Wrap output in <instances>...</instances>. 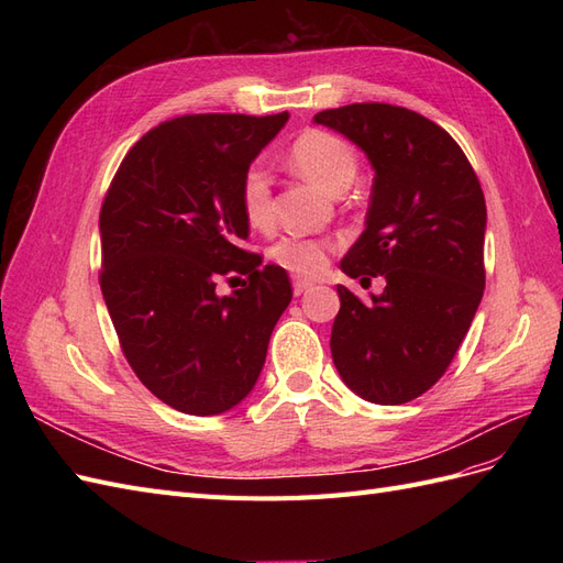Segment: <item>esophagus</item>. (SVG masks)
<instances>
[{"label":"esophagus","instance_id":"34e87169","mask_svg":"<svg viewBox=\"0 0 563 563\" xmlns=\"http://www.w3.org/2000/svg\"><path fill=\"white\" fill-rule=\"evenodd\" d=\"M314 284L310 279H294V294L296 296H302L305 291H310Z\"/></svg>","mask_w":563,"mask_h":563}]
</instances>
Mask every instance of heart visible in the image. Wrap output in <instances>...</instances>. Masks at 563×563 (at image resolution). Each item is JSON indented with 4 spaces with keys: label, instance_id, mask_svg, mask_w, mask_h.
Returning <instances> with one entry per match:
<instances>
[{
    "label": "heart",
    "instance_id": "heart-1",
    "mask_svg": "<svg viewBox=\"0 0 563 563\" xmlns=\"http://www.w3.org/2000/svg\"><path fill=\"white\" fill-rule=\"evenodd\" d=\"M288 157L298 172L329 192H343L356 174V157L352 147L323 129H308L288 147ZM240 203L246 223L255 230H267L275 223L272 209V185L261 164H253L244 172L240 187ZM269 258L282 269L298 277H314L327 267L331 244L310 240V236L284 234L269 246Z\"/></svg>",
    "mask_w": 563,
    "mask_h": 563
}]
</instances>
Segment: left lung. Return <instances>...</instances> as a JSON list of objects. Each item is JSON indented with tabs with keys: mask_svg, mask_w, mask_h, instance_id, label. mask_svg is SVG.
I'll list each match as a JSON object with an SVG mask.
<instances>
[{
	"mask_svg": "<svg viewBox=\"0 0 563 563\" xmlns=\"http://www.w3.org/2000/svg\"><path fill=\"white\" fill-rule=\"evenodd\" d=\"M314 122L347 135L376 168L366 230L340 267L387 282L371 300L338 286L333 364L366 401L406 404L444 376L482 302V185L451 135L413 110L352 103Z\"/></svg>",
	"mask_w": 563,
	"mask_h": 563,
	"instance_id": "1",
	"label": "left lung"
}]
</instances>
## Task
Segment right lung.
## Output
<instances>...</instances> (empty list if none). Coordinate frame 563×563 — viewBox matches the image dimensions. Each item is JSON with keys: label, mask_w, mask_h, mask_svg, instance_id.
I'll list each match as a JSON object with an SVG mask.
<instances>
[{"label": "right lung", "mask_w": 563, "mask_h": 563, "mask_svg": "<svg viewBox=\"0 0 563 563\" xmlns=\"http://www.w3.org/2000/svg\"><path fill=\"white\" fill-rule=\"evenodd\" d=\"M288 114H183L150 129L100 207V291L129 366L164 404L216 416L258 380L294 288L242 249L240 187ZM245 275L232 297L220 276Z\"/></svg>", "instance_id": "obj_1"}]
</instances>
